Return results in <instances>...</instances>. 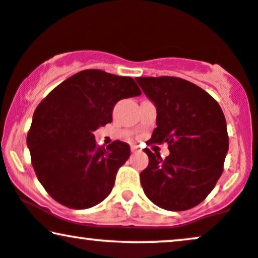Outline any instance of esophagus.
I'll use <instances>...</instances> for the list:
<instances>
[{
  "label": "esophagus",
  "instance_id": "1",
  "mask_svg": "<svg viewBox=\"0 0 258 258\" xmlns=\"http://www.w3.org/2000/svg\"><path fill=\"white\" fill-rule=\"evenodd\" d=\"M131 151L132 152H138L139 151L138 145H131Z\"/></svg>",
  "mask_w": 258,
  "mask_h": 258
}]
</instances>
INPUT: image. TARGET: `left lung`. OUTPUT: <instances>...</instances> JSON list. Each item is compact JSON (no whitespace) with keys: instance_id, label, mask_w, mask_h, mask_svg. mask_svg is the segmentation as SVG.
I'll return each mask as SVG.
<instances>
[{"instance_id":"left-lung-1","label":"left lung","mask_w":258,"mask_h":258,"mask_svg":"<svg viewBox=\"0 0 258 258\" xmlns=\"http://www.w3.org/2000/svg\"><path fill=\"white\" fill-rule=\"evenodd\" d=\"M157 109V127L148 144L168 143L170 155L145 149L140 172L144 193L156 206L185 211L206 199L223 174L229 150L226 120L219 103L197 84L178 77H137Z\"/></svg>"}]
</instances>
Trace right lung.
Returning <instances> with one entry per match:
<instances>
[{
  "label": "right lung",
  "mask_w": 258,
  "mask_h": 258,
  "mask_svg": "<svg viewBox=\"0 0 258 258\" xmlns=\"http://www.w3.org/2000/svg\"><path fill=\"white\" fill-rule=\"evenodd\" d=\"M140 94L131 77L89 69L65 80L39 103L27 145L39 182L57 202L86 210L110 194L131 151L120 140L97 146L93 132L112 122L118 101Z\"/></svg>",
  "instance_id": "right-lung-1"
}]
</instances>
